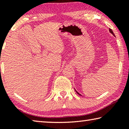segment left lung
<instances>
[{
  "label": "left lung",
  "mask_w": 129,
  "mask_h": 129,
  "mask_svg": "<svg viewBox=\"0 0 129 129\" xmlns=\"http://www.w3.org/2000/svg\"><path fill=\"white\" fill-rule=\"evenodd\" d=\"M109 32H110V33H111V34H112L113 35V36H115V35H114V33H113V30H112V29H110H110H109ZM75 91H76V93H77L78 94H79L80 95H82L81 94H80L79 93H78V91H77V90H76V89H75Z\"/></svg>",
  "instance_id": "obj_1"
}]
</instances>
